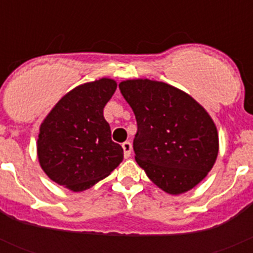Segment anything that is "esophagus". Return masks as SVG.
<instances>
[{"instance_id":"1","label":"esophagus","mask_w":253,"mask_h":253,"mask_svg":"<svg viewBox=\"0 0 253 253\" xmlns=\"http://www.w3.org/2000/svg\"><path fill=\"white\" fill-rule=\"evenodd\" d=\"M122 147H123V149H124V156H125V158L130 157V154H131V143L126 140V142L123 143Z\"/></svg>"}]
</instances>
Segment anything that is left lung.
<instances>
[{
  "instance_id": "left-lung-1",
  "label": "left lung",
  "mask_w": 253,
  "mask_h": 253,
  "mask_svg": "<svg viewBox=\"0 0 253 253\" xmlns=\"http://www.w3.org/2000/svg\"><path fill=\"white\" fill-rule=\"evenodd\" d=\"M135 119V161L166 193L189 191L211 169L218 156V131L202 105L187 93L151 80L119 84Z\"/></svg>"
}]
</instances>
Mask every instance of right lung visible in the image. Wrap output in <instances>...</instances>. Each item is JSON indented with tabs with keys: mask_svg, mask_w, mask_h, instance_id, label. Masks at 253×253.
<instances>
[{
	"mask_svg": "<svg viewBox=\"0 0 253 253\" xmlns=\"http://www.w3.org/2000/svg\"><path fill=\"white\" fill-rule=\"evenodd\" d=\"M116 90L109 78L84 84L63 96L40 125L38 157L50 180L84 191L110 175L124 158L111 140L104 107Z\"/></svg>",
	"mask_w": 253,
	"mask_h": 253,
	"instance_id": "right-lung-1",
	"label": "right lung"
}]
</instances>
